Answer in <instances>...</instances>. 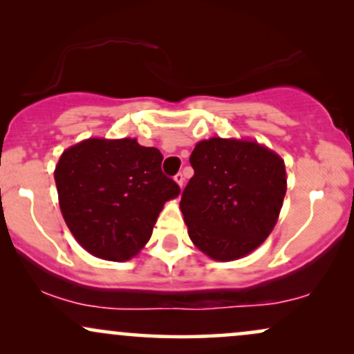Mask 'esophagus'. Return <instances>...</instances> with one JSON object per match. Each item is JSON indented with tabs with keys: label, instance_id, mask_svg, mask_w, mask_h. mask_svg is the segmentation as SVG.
<instances>
[{
	"label": "esophagus",
	"instance_id": "1",
	"mask_svg": "<svg viewBox=\"0 0 354 354\" xmlns=\"http://www.w3.org/2000/svg\"><path fill=\"white\" fill-rule=\"evenodd\" d=\"M174 181L178 183V186H180V188H183V185H185V176H183V173H178L176 176H174Z\"/></svg>",
	"mask_w": 354,
	"mask_h": 354
}]
</instances>
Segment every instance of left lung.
<instances>
[{
    "mask_svg": "<svg viewBox=\"0 0 354 354\" xmlns=\"http://www.w3.org/2000/svg\"><path fill=\"white\" fill-rule=\"evenodd\" d=\"M180 209L193 245L216 261H234L265 243L286 194L283 158L254 140L198 141Z\"/></svg>",
    "mask_w": 354,
    "mask_h": 354,
    "instance_id": "8db88e82",
    "label": "left lung"
}]
</instances>
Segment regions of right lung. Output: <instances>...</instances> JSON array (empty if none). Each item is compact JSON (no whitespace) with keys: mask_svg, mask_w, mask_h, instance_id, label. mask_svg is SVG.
<instances>
[{"mask_svg":"<svg viewBox=\"0 0 354 354\" xmlns=\"http://www.w3.org/2000/svg\"><path fill=\"white\" fill-rule=\"evenodd\" d=\"M163 154L136 138H88L70 146L55 168L59 209L81 248L108 261L143 250L165 203L180 186L161 173Z\"/></svg>","mask_w":354,"mask_h":354,"instance_id":"obj_1","label":"right lung"}]
</instances>
